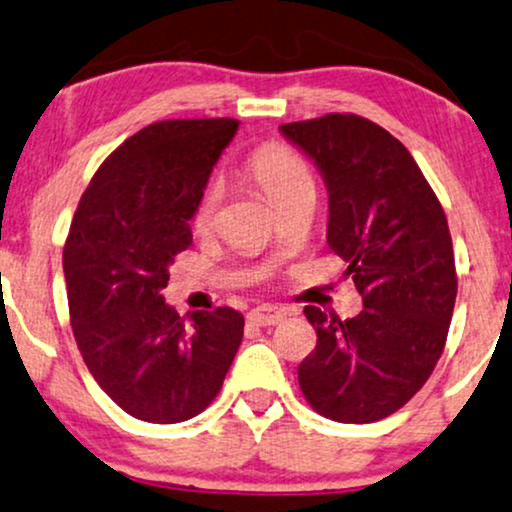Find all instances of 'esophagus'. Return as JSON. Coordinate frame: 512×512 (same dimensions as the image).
<instances>
[{
	"label": "esophagus",
	"instance_id": "1",
	"mask_svg": "<svg viewBox=\"0 0 512 512\" xmlns=\"http://www.w3.org/2000/svg\"><path fill=\"white\" fill-rule=\"evenodd\" d=\"M248 319L257 326H274V323H281L286 319V312L281 307H274V304H262V307L252 309Z\"/></svg>",
	"mask_w": 512,
	"mask_h": 512
}]
</instances>
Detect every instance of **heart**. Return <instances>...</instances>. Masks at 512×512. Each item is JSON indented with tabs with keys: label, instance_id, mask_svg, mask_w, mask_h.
I'll list each match as a JSON object with an SVG mask.
<instances>
[{
	"label": "heart",
	"instance_id": "heart-1",
	"mask_svg": "<svg viewBox=\"0 0 512 512\" xmlns=\"http://www.w3.org/2000/svg\"><path fill=\"white\" fill-rule=\"evenodd\" d=\"M245 172L248 177L255 181L260 189L267 193L271 203L283 205L288 203L290 198L300 196V193L314 191V179L312 172L304 160L297 155L293 148L283 144H264L252 151L248 158V165H245ZM222 184L219 181H212L208 189L200 196L196 210H193L191 224L198 234H205L215 226L219 205H222Z\"/></svg>",
	"mask_w": 512,
	"mask_h": 512
}]
</instances>
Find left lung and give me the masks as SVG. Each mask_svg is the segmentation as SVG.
Instances as JSON below:
<instances>
[{"instance_id": "left-lung-1", "label": "left lung", "mask_w": 512, "mask_h": 512, "mask_svg": "<svg viewBox=\"0 0 512 512\" xmlns=\"http://www.w3.org/2000/svg\"><path fill=\"white\" fill-rule=\"evenodd\" d=\"M323 177L326 238L349 267L364 312L340 321L304 307L316 347L297 366L314 411L375 423L409 401L442 357L456 302L449 224L406 146L359 115L281 125Z\"/></svg>"}]
</instances>
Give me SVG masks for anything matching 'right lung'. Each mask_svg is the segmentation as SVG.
<instances>
[{
	"instance_id": "right-lung-1",
	"label": "right lung",
	"mask_w": 512,
	"mask_h": 512,
	"mask_svg": "<svg viewBox=\"0 0 512 512\" xmlns=\"http://www.w3.org/2000/svg\"><path fill=\"white\" fill-rule=\"evenodd\" d=\"M238 120H165L129 137L89 181L63 248L84 364L129 416L170 425L217 397L243 340L231 307L179 316L163 297L191 217Z\"/></svg>"
}]
</instances>
